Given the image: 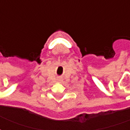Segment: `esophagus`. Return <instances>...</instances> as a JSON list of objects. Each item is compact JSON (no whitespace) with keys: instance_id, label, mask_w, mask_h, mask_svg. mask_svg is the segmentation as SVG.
<instances>
[{"instance_id":"esophagus-1","label":"esophagus","mask_w":130,"mask_h":130,"mask_svg":"<svg viewBox=\"0 0 130 130\" xmlns=\"http://www.w3.org/2000/svg\"><path fill=\"white\" fill-rule=\"evenodd\" d=\"M58 81H59V82H61V81H62V79H58Z\"/></svg>"}]
</instances>
